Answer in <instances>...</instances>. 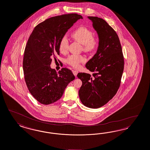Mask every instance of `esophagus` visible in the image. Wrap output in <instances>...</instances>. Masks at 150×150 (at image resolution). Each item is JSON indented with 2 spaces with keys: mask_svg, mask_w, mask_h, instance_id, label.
Wrapping results in <instances>:
<instances>
[{
  "mask_svg": "<svg viewBox=\"0 0 150 150\" xmlns=\"http://www.w3.org/2000/svg\"><path fill=\"white\" fill-rule=\"evenodd\" d=\"M72 72H73V74H74L75 76H76V75H77V74H78V71H76V70H74V71H72Z\"/></svg>",
  "mask_w": 150,
  "mask_h": 150,
  "instance_id": "obj_1",
  "label": "esophagus"
}]
</instances>
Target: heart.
Segmentation results:
<instances>
[{"mask_svg": "<svg viewBox=\"0 0 150 150\" xmlns=\"http://www.w3.org/2000/svg\"><path fill=\"white\" fill-rule=\"evenodd\" d=\"M75 39L83 44V50L92 52L96 50L100 44V39L98 36H94L93 32L85 26L78 28L72 33ZM69 40L67 35L62 36L59 42L60 52L65 53L68 51ZM85 61V57L82 55L72 54L67 59L68 64L75 68L80 67L81 64Z\"/></svg>", "mask_w": 150, "mask_h": 150, "instance_id": "obj_1", "label": "heart"}]
</instances>
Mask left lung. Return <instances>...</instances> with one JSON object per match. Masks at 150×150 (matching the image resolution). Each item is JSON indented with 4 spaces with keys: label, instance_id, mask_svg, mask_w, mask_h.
Masks as SVG:
<instances>
[{
    "label": "left lung",
    "instance_id": "8db88e82",
    "mask_svg": "<svg viewBox=\"0 0 150 150\" xmlns=\"http://www.w3.org/2000/svg\"><path fill=\"white\" fill-rule=\"evenodd\" d=\"M100 39L96 53L86 64L93 75L81 72L83 84L79 91L83 105L98 109L108 103L119 90L124 69V57L119 36L103 19L88 16Z\"/></svg>",
    "mask_w": 150,
    "mask_h": 150
}]
</instances>
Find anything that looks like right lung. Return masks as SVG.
<instances>
[{"label": "right lung", "instance_id": "1", "mask_svg": "<svg viewBox=\"0 0 150 150\" xmlns=\"http://www.w3.org/2000/svg\"><path fill=\"white\" fill-rule=\"evenodd\" d=\"M80 19L82 16L76 13L47 19L35 27L28 40L23 62L24 78L29 92L40 103L49 105L59 100L75 79L69 69L62 68L57 73L50 65L52 58L60 54L62 38Z\"/></svg>", "mask_w": 150, "mask_h": 150}]
</instances>
